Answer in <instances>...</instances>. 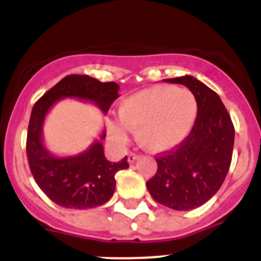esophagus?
<instances>
[{"label":"esophagus","instance_id":"1","mask_svg":"<svg viewBox=\"0 0 261 261\" xmlns=\"http://www.w3.org/2000/svg\"><path fill=\"white\" fill-rule=\"evenodd\" d=\"M138 159H139V154L134 153V152H130V153L127 154V161H128V164H134Z\"/></svg>","mask_w":261,"mask_h":261}]
</instances>
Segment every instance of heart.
<instances>
[{
	"label": "heart",
	"instance_id": "obj_1",
	"mask_svg": "<svg viewBox=\"0 0 261 261\" xmlns=\"http://www.w3.org/2000/svg\"><path fill=\"white\" fill-rule=\"evenodd\" d=\"M198 112L194 92L160 84L122 100L118 107L121 123L112 122L109 133L117 142H125L127 130L134 131L140 147L159 153L186 140L194 128Z\"/></svg>",
	"mask_w": 261,
	"mask_h": 261
}]
</instances>
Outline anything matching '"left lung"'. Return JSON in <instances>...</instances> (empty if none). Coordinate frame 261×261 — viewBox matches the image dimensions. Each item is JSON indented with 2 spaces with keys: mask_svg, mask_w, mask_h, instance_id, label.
Listing matches in <instances>:
<instances>
[{
  "mask_svg": "<svg viewBox=\"0 0 261 261\" xmlns=\"http://www.w3.org/2000/svg\"><path fill=\"white\" fill-rule=\"evenodd\" d=\"M196 96L198 118L186 140L156 157L157 171L147 189L157 203L175 211L203 205L220 190L229 171L234 126L221 98L191 75L165 79Z\"/></svg>",
  "mask_w": 261,
  "mask_h": 261,
  "instance_id": "1",
  "label": "left lung"
}]
</instances>
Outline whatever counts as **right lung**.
Masks as SVG:
<instances>
[{
	"label": "right lung",
	"mask_w": 261,
	"mask_h": 261,
	"mask_svg": "<svg viewBox=\"0 0 261 261\" xmlns=\"http://www.w3.org/2000/svg\"><path fill=\"white\" fill-rule=\"evenodd\" d=\"M119 86L88 75H67L44 93L32 108L27 133V159L37 186L58 205L70 210H88L107 203L114 194L117 171L127 169V156L118 163L105 159L101 140L105 130L87 151L75 156L57 157L43 142V125L50 108L61 98H79L93 102L107 114L119 97Z\"/></svg>",
	"instance_id": "add662e5"
}]
</instances>
